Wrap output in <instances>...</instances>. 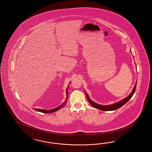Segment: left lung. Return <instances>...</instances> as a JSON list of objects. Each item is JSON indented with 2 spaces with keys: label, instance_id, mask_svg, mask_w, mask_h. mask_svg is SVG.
<instances>
[{
  "label": "left lung",
  "instance_id": "obj_1",
  "mask_svg": "<svg viewBox=\"0 0 152 152\" xmlns=\"http://www.w3.org/2000/svg\"><path fill=\"white\" fill-rule=\"evenodd\" d=\"M136 86H137V83L135 84V86L133 88V90L132 91V93L129 95L126 98H125L124 99L120 101L119 102H118L116 103H115L114 104H112L110 105H99V104H96L95 102H93L90 100V99L89 98L88 95V94L86 92H85L86 95V97H87V99H88V101L90 103V104L92 105L93 107L97 108L98 109H100L102 111H113L115 110H116L120 108V107H121L122 106H123L124 105L125 103H126L128 101H129V100L132 98V97L133 96V95L135 92V88H136Z\"/></svg>",
  "mask_w": 152,
  "mask_h": 152
}]
</instances>
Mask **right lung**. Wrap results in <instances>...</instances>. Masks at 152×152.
<instances>
[{
  "mask_svg": "<svg viewBox=\"0 0 152 152\" xmlns=\"http://www.w3.org/2000/svg\"><path fill=\"white\" fill-rule=\"evenodd\" d=\"M68 88H69V86H68L67 88L66 89V94H67L66 100V101H64V102L61 105L58 106V107H56L55 109H51V110H43V109H34V110H35L38 111H39V112H41V113H51L55 112L56 111L58 110H60L61 109H62L63 107H64V106H65V105L66 104V102H67L66 101H67V98H68V92H67V89H68Z\"/></svg>",
  "mask_w": 152,
  "mask_h": 152,
  "instance_id": "obj_1",
  "label": "right lung"
}]
</instances>
